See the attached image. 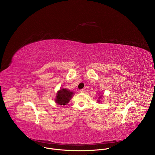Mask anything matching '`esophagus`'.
Segmentation results:
<instances>
[{"label": "esophagus", "instance_id": "obj_1", "mask_svg": "<svg viewBox=\"0 0 155 155\" xmlns=\"http://www.w3.org/2000/svg\"><path fill=\"white\" fill-rule=\"evenodd\" d=\"M79 92H80L81 93H84V92H85V91L84 89H80Z\"/></svg>", "mask_w": 155, "mask_h": 155}]
</instances>
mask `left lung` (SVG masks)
Wrapping results in <instances>:
<instances>
[{
    "mask_svg": "<svg viewBox=\"0 0 155 155\" xmlns=\"http://www.w3.org/2000/svg\"><path fill=\"white\" fill-rule=\"evenodd\" d=\"M101 96H100V97H99V98H101ZM98 103H99V102H100V101H99V100H98Z\"/></svg>",
    "mask_w": 155,
    "mask_h": 155,
    "instance_id": "left-lung-1",
    "label": "left lung"
}]
</instances>
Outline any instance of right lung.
I'll list each match as a JSON object with an SVG mask.
<instances>
[{
  "mask_svg": "<svg viewBox=\"0 0 155 155\" xmlns=\"http://www.w3.org/2000/svg\"><path fill=\"white\" fill-rule=\"evenodd\" d=\"M73 94L72 91L67 89H61L57 94L55 102L60 105L65 106L69 102Z\"/></svg>",
  "mask_w": 155,
  "mask_h": 155,
  "instance_id": "right-lung-1",
  "label": "right lung"
}]
</instances>
